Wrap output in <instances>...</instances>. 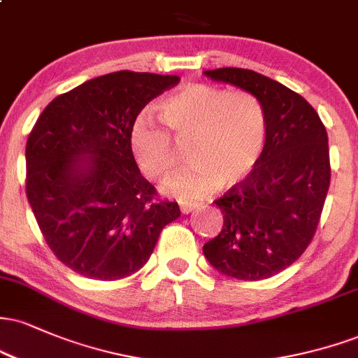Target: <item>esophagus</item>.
I'll list each match as a JSON object with an SVG mask.
<instances>
[{
	"label": "esophagus",
	"instance_id": "34e87169",
	"mask_svg": "<svg viewBox=\"0 0 358 358\" xmlns=\"http://www.w3.org/2000/svg\"><path fill=\"white\" fill-rule=\"evenodd\" d=\"M196 205L195 203H182L180 205V210H182V213H190L192 210H195Z\"/></svg>",
	"mask_w": 358,
	"mask_h": 358
}]
</instances>
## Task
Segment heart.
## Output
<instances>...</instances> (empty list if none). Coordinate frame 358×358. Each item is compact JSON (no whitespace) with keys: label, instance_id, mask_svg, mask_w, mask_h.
Masks as SVG:
<instances>
[{"label":"heart","instance_id":"heart-1","mask_svg":"<svg viewBox=\"0 0 358 358\" xmlns=\"http://www.w3.org/2000/svg\"><path fill=\"white\" fill-rule=\"evenodd\" d=\"M159 121L141 116L129 131V148L146 178L159 182L173 170L178 150L188 146L187 170L165 185L182 202H193L252 173L268 143V113L248 90L188 84L158 104Z\"/></svg>","mask_w":358,"mask_h":358}]
</instances>
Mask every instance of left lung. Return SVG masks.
I'll return each mask as SVG.
<instances>
[{"mask_svg":"<svg viewBox=\"0 0 358 358\" xmlns=\"http://www.w3.org/2000/svg\"><path fill=\"white\" fill-rule=\"evenodd\" d=\"M205 76L254 94L268 113L261 162L215 200L224 225L203 245L222 274L259 281L298 261L313 241L330 188L328 134L305 97L262 73L225 67Z\"/></svg>","mask_w":358,"mask_h":358,"instance_id":"obj_1","label":"left lung"}]
</instances>
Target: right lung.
Listing matches in <instances>:
<instances>
[{"mask_svg":"<svg viewBox=\"0 0 358 358\" xmlns=\"http://www.w3.org/2000/svg\"><path fill=\"white\" fill-rule=\"evenodd\" d=\"M180 82L119 71L60 94L27 141V196L43 239L80 276L116 281L141 269L180 217L158 199L129 148L138 114Z\"/></svg>","mask_w":358,"mask_h":358,"instance_id":"add662e5","label":"right lung"}]
</instances>
